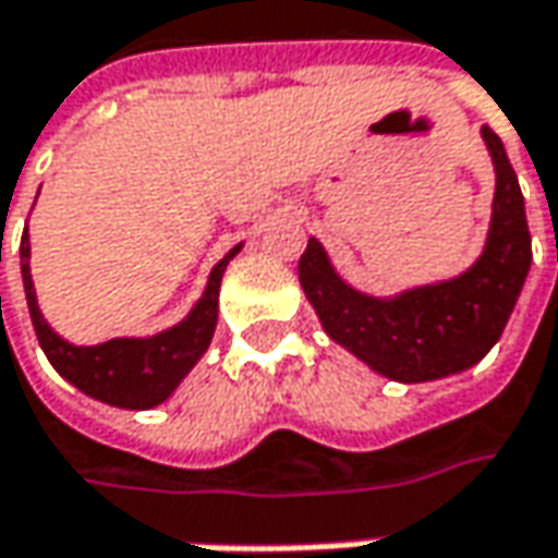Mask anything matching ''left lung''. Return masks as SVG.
<instances>
[{
	"mask_svg": "<svg viewBox=\"0 0 558 558\" xmlns=\"http://www.w3.org/2000/svg\"><path fill=\"white\" fill-rule=\"evenodd\" d=\"M481 134L496 166V194L487 247L468 272L374 298L342 282L317 238L298 260L301 289L326 336L389 379L427 383L474 367L499 342L527 279L531 232L518 175L502 141L487 125Z\"/></svg>",
	"mask_w": 558,
	"mask_h": 558,
	"instance_id": "left-lung-1",
	"label": "left lung"
}]
</instances>
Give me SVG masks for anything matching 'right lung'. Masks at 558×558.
<instances>
[{
	"mask_svg": "<svg viewBox=\"0 0 558 558\" xmlns=\"http://www.w3.org/2000/svg\"><path fill=\"white\" fill-rule=\"evenodd\" d=\"M238 251L241 244L213 266L204 298L172 329L156 332L150 339H109L102 345H71L52 332V326L43 320L40 307H37V292L31 279V241L24 229L21 276H24L27 311L37 329L40 349L46 351L49 364L90 399L116 404V408H131V411H144V408L166 402L187 376V371L201 361V354L209 349L216 314H219V282Z\"/></svg>",
	"mask_w": 558,
	"mask_h": 558,
	"instance_id": "right-lung-1",
	"label": "right lung"
}]
</instances>
